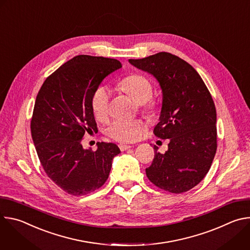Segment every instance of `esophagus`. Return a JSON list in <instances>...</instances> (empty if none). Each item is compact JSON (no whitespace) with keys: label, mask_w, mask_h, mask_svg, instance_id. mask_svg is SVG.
Masks as SVG:
<instances>
[{"label":"esophagus","mask_w":250,"mask_h":250,"mask_svg":"<svg viewBox=\"0 0 250 250\" xmlns=\"http://www.w3.org/2000/svg\"><path fill=\"white\" fill-rule=\"evenodd\" d=\"M119 147H120V149H121L122 151H125V150L129 149L131 146H126V145H120Z\"/></svg>","instance_id":"34e87169"}]
</instances>
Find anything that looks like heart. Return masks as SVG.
I'll return each mask as SVG.
<instances>
[{
  "label": "heart",
  "instance_id": "b5f03b06",
  "mask_svg": "<svg viewBox=\"0 0 250 250\" xmlns=\"http://www.w3.org/2000/svg\"><path fill=\"white\" fill-rule=\"evenodd\" d=\"M120 87L136 104L146 105V110L151 111L153 105L148 101L152 96V86L147 78L140 75H132L125 78L121 82ZM109 101V89L104 86L98 87L93 94L91 104L94 116L98 120L104 119L108 114ZM144 130L145 124L140 120H115L105 128V133L117 141L132 142L141 135Z\"/></svg>",
  "mask_w": 250,
  "mask_h": 250
}]
</instances>
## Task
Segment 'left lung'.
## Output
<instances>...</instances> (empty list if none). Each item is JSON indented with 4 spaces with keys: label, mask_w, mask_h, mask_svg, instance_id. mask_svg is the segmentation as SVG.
Returning <instances> with one entry per match:
<instances>
[{
    "label": "left lung",
    "mask_w": 250,
    "mask_h": 250,
    "mask_svg": "<svg viewBox=\"0 0 250 250\" xmlns=\"http://www.w3.org/2000/svg\"><path fill=\"white\" fill-rule=\"evenodd\" d=\"M153 76L162 93L159 122L154 134L169 139L162 154L154 146L148 179L158 188L179 194L198 185L208 172L217 151V112L212 98L197 71L168 52L128 59Z\"/></svg>",
    "instance_id": "left-lung-1"
}]
</instances>
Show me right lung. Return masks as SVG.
<instances>
[{
    "instance_id": "obj_1",
    "label": "right lung",
    "mask_w": 250,
    "mask_h": 250,
    "mask_svg": "<svg viewBox=\"0 0 250 250\" xmlns=\"http://www.w3.org/2000/svg\"><path fill=\"white\" fill-rule=\"evenodd\" d=\"M122 68L117 59L78 55L61 65L42 84L35 100L31 137L41 163L63 191L83 196L106 181L117 145L98 142L83 148L85 132L97 131L92 97L103 80Z\"/></svg>"
}]
</instances>
